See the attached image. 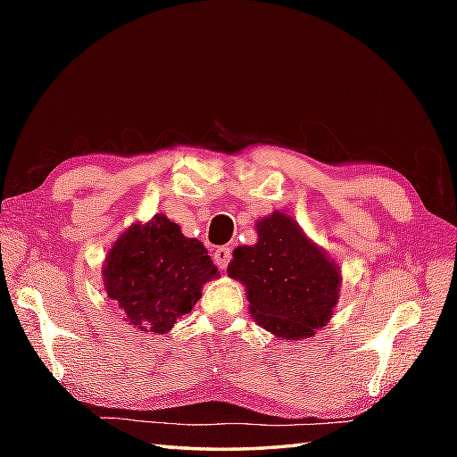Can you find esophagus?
Wrapping results in <instances>:
<instances>
[{
  "label": "esophagus",
  "mask_w": 457,
  "mask_h": 457,
  "mask_svg": "<svg viewBox=\"0 0 457 457\" xmlns=\"http://www.w3.org/2000/svg\"><path fill=\"white\" fill-rule=\"evenodd\" d=\"M213 261H216V265L220 267V270H226L229 261H231V249L229 247H218L213 251Z\"/></svg>",
  "instance_id": "esophagus-1"
}]
</instances>
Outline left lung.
<instances>
[{
	"label": "left lung",
	"instance_id": "left-lung-1",
	"mask_svg": "<svg viewBox=\"0 0 457 457\" xmlns=\"http://www.w3.org/2000/svg\"><path fill=\"white\" fill-rule=\"evenodd\" d=\"M255 228L257 244L234 251L229 277L245 285L251 316L267 332L283 339L312 337L337 304V265L287 213L273 212Z\"/></svg>",
	"mask_w": 457,
	"mask_h": 457
}]
</instances>
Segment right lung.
Segmentation results:
<instances>
[{"mask_svg": "<svg viewBox=\"0 0 457 457\" xmlns=\"http://www.w3.org/2000/svg\"><path fill=\"white\" fill-rule=\"evenodd\" d=\"M102 277L125 322L161 336L190 312L202 287L220 273L198 239L182 236L177 223L157 213L123 231L105 257Z\"/></svg>", "mask_w": 457, "mask_h": 457, "instance_id": "1", "label": "right lung"}]
</instances>
